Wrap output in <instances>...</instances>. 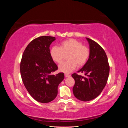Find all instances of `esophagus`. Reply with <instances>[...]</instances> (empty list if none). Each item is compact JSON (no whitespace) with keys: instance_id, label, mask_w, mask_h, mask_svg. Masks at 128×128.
Here are the masks:
<instances>
[{"instance_id":"34e87169","label":"esophagus","mask_w":128,"mask_h":128,"mask_svg":"<svg viewBox=\"0 0 128 128\" xmlns=\"http://www.w3.org/2000/svg\"><path fill=\"white\" fill-rule=\"evenodd\" d=\"M65 77H70V74H65Z\"/></svg>"}]
</instances>
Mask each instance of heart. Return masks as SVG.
Masks as SVG:
<instances>
[{"label": "heart", "instance_id": "b5f03b06", "mask_svg": "<svg viewBox=\"0 0 128 128\" xmlns=\"http://www.w3.org/2000/svg\"><path fill=\"white\" fill-rule=\"evenodd\" d=\"M68 61L62 62L59 66L60 72L69 73L76 68L85 64L88 58L89 48L82 45V43L74 39H69L62 41L59 47L53 46L50 51V55L53 61L60 63L64 57V54H68Z\"/></svg>", "mask_w": 128, "mask_h": 128}]
</instances>
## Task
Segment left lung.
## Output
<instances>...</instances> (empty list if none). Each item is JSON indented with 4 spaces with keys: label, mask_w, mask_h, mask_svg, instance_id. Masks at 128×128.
Returning <instances> with one entry per match:
<instances>
[{
    "label": "left lung",
    "mask_w": 128,
    "mask_h": 128,
    "mask_svg": "<svg viewBox=\"0 0 128 128\" xmlns=\"http://www.w3.org/2000/svg\"><path fill=\"white\" fill-rule=\"evenodd\" d=\"M89 44V57L77 72L85 73L82 76L74 73L73 88L74 96L80 100L87 102L96 98L107 84L110 73L107 56L104 50L95 41L86 38Z\"/></svg>",
    "instance_id": "left-lung-1"
}]
</instances>
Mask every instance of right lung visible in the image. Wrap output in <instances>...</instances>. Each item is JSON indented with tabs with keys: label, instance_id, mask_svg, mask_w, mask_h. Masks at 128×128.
<instances>
[{
	"label": "right lung",
	"instance_id": "right-lung-1",
	"mask_svg": "<svg viewBox=\"0 0 128 128\" xmlns=\"http://www.w3.org/2000/svg\"><path fill=\"white\" fill-rule=\"evenodd\" d=\"M55 37L42 36L28 45L22 56L20 72L30 95L38 102L49 103L58 95V88L64 78L63 73H52L58 66L50 55V46Z\"/></svg>",
	"mask_w": 128,
	"mask_h": 128
}]
</instances>
